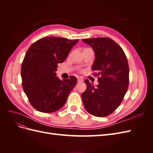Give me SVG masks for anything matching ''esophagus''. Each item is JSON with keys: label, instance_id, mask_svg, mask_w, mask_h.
Returning a JSON list of instances; mask_svg holds the SVG:
<instances>
[{"label": "esophagus", "instance_id": "obj_1", "mask_svg": "<svg viewBox=\"0 0 153 153\" xmlns=\"http://www.w3.org/2000/svg\"><path fill=\"white\" fill-rule=\"evenodd\" d=\"M84 81V79L82 78H78V82H82Z\"/></svg>", "mask_w": 153, "mask_h": 153}]
</instances>
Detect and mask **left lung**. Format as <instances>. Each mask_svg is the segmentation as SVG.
<instances>
[{
    "instance_id": "1",
    "label": "left lung",
    "mask_w": 153,
    "mask_h": 153,
    "mask_svg": "<svg viewBox=\"0 0 153 153\" xmlns=\"http://www.w3.org/2000/svg\"><path fill=\"white\" fill-rule=\"evenodd\" d=\"M94 50L95 60L92 69L96 71L99 84L92 85L88 80L82 94L85 110L96 117L112 114L121 105L129 84L128 60L120 46L108 38L82 39Z\"/></svg>"
}]
</instances>
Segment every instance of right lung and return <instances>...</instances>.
<instances>
[{
	"mask_svg": "<svg viewBox=\"0 0 153 153\" xmlns=\"http://www.w3.org/2000/svg\"><path fill=\"white\" fill-rule=\"evenodd\" d=\"M78 41L46 37L27 50L21 68L22 87L30 103L39 112L52 113L62 108L76 84L75 76L61 80L55 71Z\"/></svg>",
	"mask_w": 153,
	"mask_h": 153,
	"instance_id": "add662e5",
	"label": "right lung"
}]
</instances>
